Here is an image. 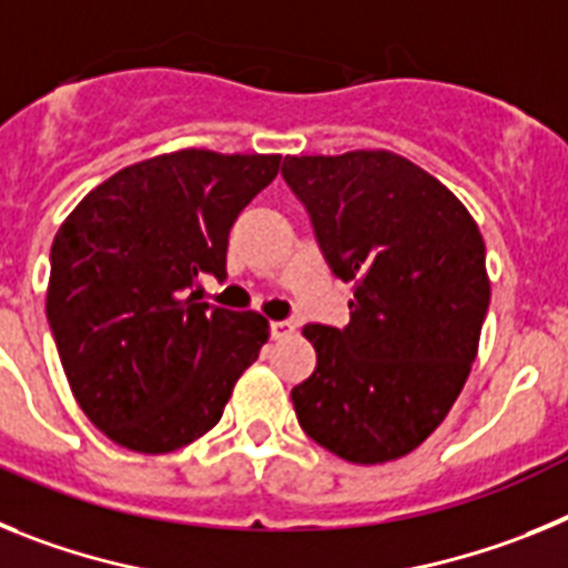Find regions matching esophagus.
Instances as JSON below:
<instances>
[{
	"label": "esophagus",
	"mask_w": 568,
	"mask_h": 568,
	"mask_svg": "<svg viewBox=\"0 0 568 568\" xmlns=\"http://www.w3.org/2000/svg\"><path fill=\"white\" fill-rule=\"evenodd\" d=\"M294 334V325L285 323V320H277V323H271V337L274 339H285Z\"/></svg>",
	"instance_id": "1"
}]
</instances>
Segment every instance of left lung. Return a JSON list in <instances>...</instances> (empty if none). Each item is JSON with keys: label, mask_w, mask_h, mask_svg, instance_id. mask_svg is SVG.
Here are the masks:
<instances>
[{"label": "left lung", "mask_w": 568, "mask_h": 568, "mask_svg": "<svg viewBox=\"0 0 568 568\" xmlns=\"http://www.w3.org/2000/svg\"><path fill=\"white\" fill-rule=\"evenodd\" d=\"M328 268L354 283L345 328L305 325L317 368L291 388L303 432L359 466L446 420L489 312L486 245L460 200L392 151L285 156Z\"/></svg>", "instance_id": "1"}]
</instances>
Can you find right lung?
<instances>
[{
  "label": "right lung",
  "instance_id": "add662e5",
  "mask_svg": "<svg viewBox=\"0 0 568 568\" xmlns=\"http://www.w3.org/2000/svg\"><path fill=\"white\" fill-rule=\"evenodd\" d=\"M280 154L185 148L108 176L59 225L45 312L79 408L113 443L165 455L220 423L268 320L196 303L225 277L240 211Z\"/></svg>",
  "mask_w": 568,
  "mask_h": 568
}]
</instances>
